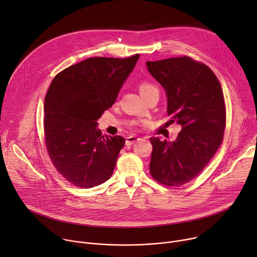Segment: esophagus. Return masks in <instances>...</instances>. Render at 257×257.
Returning a JSON list of instances; mask_svg holds the SVG:
<instances>
[{"label":"esophagus","mask_w":257,"mask_h":257,"mask_svg":"<svg viewBox=\"0 0 257 257\" xmlns=\"http://www.w3.org/2000/svg\"><path fill=\"white\" fill-rule=\"evenodd\" d=\"M138 141H141V138H139V137H137V136H129L126 139V145L127 146H131V145H133L134 143H136Z\"/></svg>","instance_id":"obj_1"}]
</instances>
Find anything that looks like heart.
I'll use <instances>...</instances> for the list:
<instances>
[{
    "instance_id": "b5f03b06",
    "label": "heart",
    "mask_w": 257,
    "mask_h": 257,
    "mask_svg": "<svg viewBox=\"0 0 257 257\" xmlns=\"http://www.w3.org/2000/svg\"><path fill=\"white\" fill-rule=\"evenodd\" d=\"M154 88H156V87L153 86L152 84L146 83V82H144V83H142L141 85H139V91H141V94H143V93H145V92H147V91H149L151 89H154Z\"/></svg>"
}]
</instances>
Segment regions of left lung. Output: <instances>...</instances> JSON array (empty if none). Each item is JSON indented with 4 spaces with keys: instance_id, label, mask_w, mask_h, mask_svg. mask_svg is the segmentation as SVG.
I'll list each match as a JSON object with an SVG mask.
<instances>
[{
    "instance_id": "left-lung-1",
    "label": "left lung",
    "mask_w": 257,
    "mask_h": 257,
    "mask_svg": "<svg viewBox=\"0 0 257 257\" xmlns=\"http://www.w3.org/2000/svg\"><path fill=\"white\" fill-rule=\"evenodd\" d=\"M147 66L166 92L171 121L181 126L174 142L151 138V174L163 184L179 186L205 168L222 142L223 93L211 69L190 57L148 61Z\"/></svg>"
}]
</instances>
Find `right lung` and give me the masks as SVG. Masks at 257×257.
Segmentation results:
<instances>
[{"label": "right lung", "instance_id": "add662e5", "mask_svg": "<svg viewBox=\"0 0 257 257\" xmlns=\"http://www.w3.org/2000/svg\"><path fill=\"white\" fill-rule=\"evenodd\" d=\"M138 58L85 59L63 69L48 89L46 147L56 170L79 188H94L113 172L125 139L102 135L97 121L116 100Z\"/></svg>", "mask_w": 257, "mask_h": 257}]
</instances>
